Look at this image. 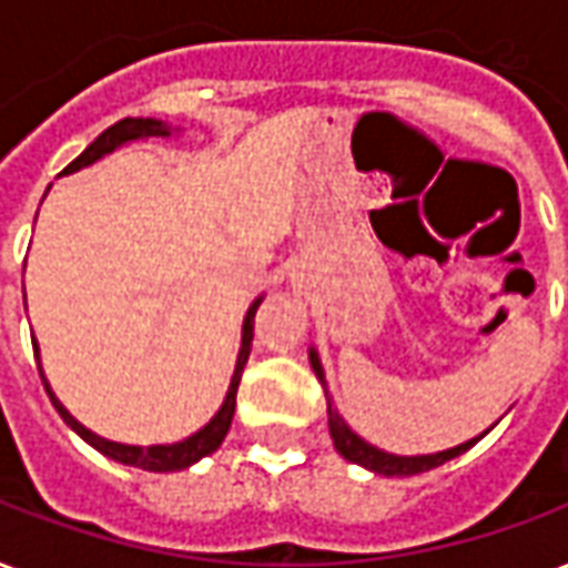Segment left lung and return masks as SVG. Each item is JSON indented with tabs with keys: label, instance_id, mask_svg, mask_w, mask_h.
Instances as JSON below:
<instances>
[{
	"label": "left lung",
	"instance_id": "obj_1",
	"mask_svg": "<svg viewBox=\"0 0 568 568\" xmlns=\"http://www.w3.org/2000/svg\"><path fill=\"white\" fill-rule=\"evenodd\" d=\"M310 367L322 382V388H325V400H327V430H331V439H334V448H337L339 455L346 457L348 464H358L369 473H379V476H418V473H427V469H434V466H443L445 460H452V457L464 455L469 452L473 445L487 436V430H494V424L487 427L485 434L473 436V439H466V443L455 445V448H445V452H436V455H390V452H382L376 445H369L367 439H361L352 427L346 424V418L337 413V406H334V397L327 394V379H325V367H322V358H318L316 346H310Z\"/></svg>",
	"mask_w": 568,
	"mask_h": 568
}]
</instances>
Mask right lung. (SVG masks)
I'll return each mask as SVG.
<instances>
[{"label":"right lung","instance_id":"add662e5","mask_svg":"<svg viewBox=\"0 0 568 568\" xmlns=\"http://www.w3.org/2000/svg\"><path fill=\"white\" fill-rule=\"evenodd\" d=\"M180 129L174 125H168L165 120H153V116H125L120 123H113L111 129H104L95 141H92L87 150H83L74 162H71L62 174H74V171H81V168H90L92 162H99L113 150H120L125 144H134V141H146V138H171V134H178ZM264 295L255 297L246 310V316H243V327H241V352H237V361H234V373H231L229 390H225V400L216 409V415L210 418L201 430H195L186 439H180V443H165V445H125V443H113V439H104V436L92 434L90 427H83L74 415L65 409L60 403V397L53 394L50 388L48 376H44V367H41V355H38V339H32V348H36V361H38V373H41V382H44V390H48L50 403L57 406V413L62 415V422L69 424L74 434L81 436L83 443H90L95 452H102L104 457H111L116 464L125 466H138V469H146V473H178V469H189L192 464H199L201 457L213 455L216 448L222 445L225 434H229L231 418H234V406H237V385H241L243 367H246V361H250V348H252V331H255V310L262 306Z\"/></svg>","mask_w":568,"mask_h":568}]
</instances>
